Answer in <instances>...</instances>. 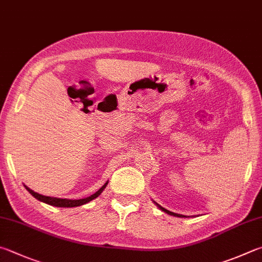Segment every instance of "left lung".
Returning <instances> with one entry per match:
<instances>
[{
	"label": "left lung",
	"mask_w": 262,
	"mask_h": 262,
	"mask_svg": "<svg viewBox=\"0 0 262 262\" xmlns=\"http://www.w3.org/2000/svg\"><path fill=\"white\" fill-rule=\"evenodd\" d=\"M157 205H158V204H157ZM158 207L160 208L161 211H164V212H166V213H168L169 215H174V216H181V217H183V216H184V215H181V214H177V213H173V212H170V211H168V210H166V208L161 207L160 205H158Z\"/></svg>",
	"instance_id": "8db88e82"
}]
</instances>
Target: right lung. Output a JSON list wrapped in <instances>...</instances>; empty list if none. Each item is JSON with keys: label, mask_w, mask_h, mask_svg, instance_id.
Returning <instances> with one entry per match:
<instances>
[{"label": "right lung", "mask_w": 262, "mask_h": 262, "mask_svg": "<svg viewBox=\"0 0 262 262\" xmlns=\"http://www.w3.org/2000/svg\"><path fill=\"white\" fill-rule=\"evenodd\" d=\"M108 182H106L105 184L103 185V187L98 190L97 192H95L92 196H89L87 198H83V199H61V198H55V197H48V196H43V194H40L37 192H34L33 190H31L30 188H27L25 185V188L27 189V191L30 192L33 197H35L37 201L40 202H43L46 204H49V205L52 206H57V207H74V206H80V205H83V204L88 203L90 201H93L96 197H98L99 194L102 193V191L104 189H105L106 184Z\"/></svg>", "instance_id": "1"}]
</instances>
